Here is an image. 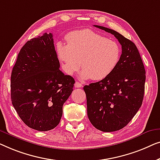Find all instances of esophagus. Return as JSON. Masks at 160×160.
Listing matches in <instances>:
<instances>
[{
    "mask_svg": "<svg viewBox=\"0 0 160 160\" xmlns=\"http://www.w3.org/2000/svg\"><path fill=\"white\" fill-rule=\"evenodd\" d=\"M75 88H81V87H82V83H80L79 82H78V81H76L75 83Z\"/></svg>",
    "mask_w": 160,
    "mask_h": 160,
    "instance_id": "34e87169",
    "label": "esophagus"
}]
</instances>
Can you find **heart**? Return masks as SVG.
I'll return each instance as SVG.
<instances>
[{"mask_svg": "<svg viewBox=\"0 0 160 160\" xmlns=\"http://www.w3.org/2000/svg\"><path fill=\"white\" fill-rule=\"evenodd\" d=\"M67 40V44H57V52L68 75H73L81 66L82 78L100 80L118 66L121 50L114 40L90 30L72 32Z\"/></svg>", "mask_w": 160, "mask_h": 160, "instance_id": "b5f03b06", "label": "heart"}]
</instances>
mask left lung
<instances>
[{
  "instance_id": "1",
  "label": "left lung",
  "mask_w": 160,
  "mask_h": 160,
  "mask_svg": "<svg viewBox=\"0 0 160 160\" xmlns=\"http://www.w3.org/2000/svg\"><path fill=\"white\" fill-rule=\"evenodd\" d=\"M94 26L118 40L122 46V54L118 66L109 75L83 88L88 117L96 129L117 131L129 123L142 104L146 71L134 42L111 29Z\"/></svg>"
}]
</instances>
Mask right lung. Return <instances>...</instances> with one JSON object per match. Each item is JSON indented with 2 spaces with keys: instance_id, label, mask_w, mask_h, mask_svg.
I'll list each match as a JSON object with an SVG mask.
<instances>
[{
  "instance_id": "right-lung-1",
  "label": "right lung",
  "mask_w": 160,
  "mask_h": 160,
  "mask_svg": "<svg viewBox=\"0 0 160 160\" xmlns=\"http://www.w3.org/2000/svg\"><path fill=\"white\" fill-rule=\"evenodd\" d=\"M52 33L28 40L11 76L12 104L24 124L38 131L57 127L75 80L59 69Z\"/></svg>"
}]
</instances>
